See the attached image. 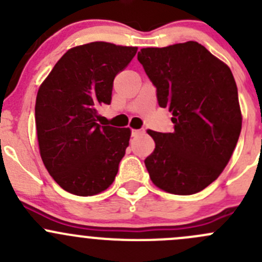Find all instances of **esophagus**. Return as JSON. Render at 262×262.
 I'll return each instance as SVG.
<instances>
[{"label": "esophagus", "mask_w": 262, "mask_h": 262, "mask_svg": "<svg viewBox=\"0 0 262 262\" xmlns=\"http://www.w3.org/2000/svg\"><path fill=\"white\" fill-rule=\"evenodd\" d=\"M142 133H143V130H139V129H133V130H132V136L133 137L141 136Z\"/></svg>", "instance_id": "34e87169"}]
</instances>
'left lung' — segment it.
<instances>
[{
	"label": "left lung",
	"instance_id": "left-lung-1",
	"mask_svg": "<svg viewBox=\"0 0 262 262\" xmlns=\"http://www.w3.org/2000/svg\"><path fill=\"white\" fill-rule=\"evenodd\" d=\"M138 60L175 124L172 133L147 130L156 143L144 160L150 180L170 194L202 191L224 170L241 133L233 75L196 41L143 48Z\"/></svg>",
	"mask_w": 262,
	"mask_h": 262
}]
</instances>
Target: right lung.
<instances>
[{"instance_id":"right-lung-1","label":"right lung","mask_w":262,"mask_h":262,"mask_svg":"<svg viewBox=\"0 0 262 262\" xmlns=\"http://www.w3.org/2000/svg\"><path fill=\"white\" fill-rule=\"evenodd\" d=\"M137 47L92 41L73 47L39 87L35 124L44 166L62 189L78 196L106 190L125 155L130 129L100 125L97 107L112 102L115 76Z\"/></svg>"}]
</instances>
